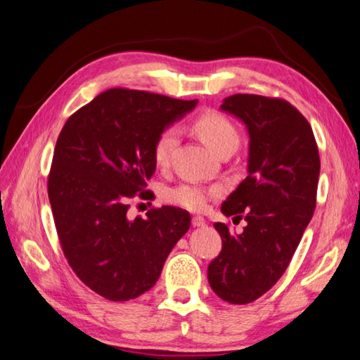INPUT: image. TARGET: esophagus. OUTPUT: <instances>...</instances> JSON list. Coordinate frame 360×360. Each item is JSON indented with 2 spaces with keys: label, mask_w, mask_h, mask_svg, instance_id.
Masks as SVG:
<instances>
[{
  "label": "esophagus",
  "mask_w": 360,
  "mask_h": 360,
  "mask_svg": "<svg viewBox=\"0 0 360 360\" xmlns=\"http://www.w3.org/2000/svg\"><path fill=\"white\" fill-rule=\"evenodd\" d=\"M191 225H193L194 228L204 226V225H205V220L202 219V217H193V220H191Z\"/></svg>",
  "instance_id": "1"
}]
</instances>
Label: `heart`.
Segmentation results:
<instances>
[{"instance_id":"1","label":"heart","mask_w":360,"mask_h":360,"mask_svg":"<svg viewBox=\"0 0 360 360\" xmlns=\"http://www.w3.org/2000/svg\"><path fill=\"white\" fill-rule=\"evenodd\" d=\"M194 129L201 135L210 150L219 153L223 148H238L239 132L231 121L219 111H204L194 120ZM179 141L176 127H166L158 135L153 145V159L158 167H167ZM219 186H202L196 184H181L166 191V201L186 210L201 212L214 196L220 194Z\"/></svg>"}]
</instances>
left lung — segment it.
Listing matches in <instances>:
<instances>
[{"label":"left lung","mask_w":360,"mask_h":360,"mask_svg":"<svg viewBox=\"0 0 360 360\" xmlns=\"http://www.w3.org/2000/svg\"><path fill=\"white\" fill-rule=\"evenodd\" d=\"M223 111L249 132L247 176L221 204L223 215L245 220L240 234L214 223L223 247L207 279L233 304L255 302L284 274L316 209L321 159L309 122L282 98L234 94Z\"/></svg>","instance_id":"obj_1"}]
</instances>
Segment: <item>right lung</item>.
Returning a JSON list of instances; mask_svg holds the SVG:
<instances>
[{
  "label": "right lung",
  "mask_w": 360,
  "mask_h": 360,
  "mask_svg": "<svg viewBox=\"0 0 360 360\" xmlns=\"http://www.w3.org/2000/svg\"><path fill=\"white\" fill-rule=\"evenodd\" d=\"M198 100L110 89L84 105L58 135L47 180L56 229L68 264L111 302L156 284L164 262L191 225L186 210L162 205L129 219V201L156 170L153 145Z\"/></svg>",
  "instance_id": "obj_1"
}]
</instances>
